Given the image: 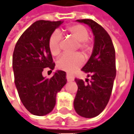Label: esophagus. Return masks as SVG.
<instances>
[{"instance_id": "esophagus-1", "label": "esophagus", "mask_w": 134, "mask_h": 134, "mask_svg": "<svg viewBox=\"0 0 134 134\" xmlns=\"http://www.w3.org/2000/svg\"><path fill=\"white\" fill-rule=\"evenodd\" d=\"M66 79H67L68 82H72V81H74V77L71 75H70L69 74H66Z\"/></svg>"}]
</instances>
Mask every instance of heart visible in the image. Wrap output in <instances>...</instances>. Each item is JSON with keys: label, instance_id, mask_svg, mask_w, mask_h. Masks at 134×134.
Wrapping results in <instances>:
<instances>
[{"label": "heart", "instance_id": "obj_1", "mask_svg": "<svg viewBox=\"0 0 134 134\" xmlns=\"http://www.w3.org/2000/svg\"><path fill=\"white\" fill-rule=\"evenodd\" d=\"M66 31L72 38L77 41L76 49H79L85 55H89L93 51V44L89 39V32L86 27L82 25L76 24L66 27ZM61 34L59 30L54 31L49 38V49L53 56H58L61 52L60 47ZM84 63V58L80 53H75L74 55H64L59 58L57 62L58 69L72 72L79 69Z\"/></svg>", "mask_w": 134, "mask_h": 134}]
</instances>
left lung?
I'll use <instances>...</instances> for the list:
<instances>
[{
	"label": "left lung",
	"instance_id": "8db88e82",
	"mask_svg": "<svg viewBox=\"0 0 134 134\" xmlns=\"http://www.w3.org/2000/svg\"><path fill=\"white\" fill-rule=\"evenodd\" d=\"M89 25L94 35V47L90 59L82 70L91 79H75L78 90L74 101L76 112L83 118H92L100 114L111 96L116 76L115 50L109 35L92 19H77Z\"/></svg>",
	"mask_w": 134,
	"mask_h": 134
}]
</instances>
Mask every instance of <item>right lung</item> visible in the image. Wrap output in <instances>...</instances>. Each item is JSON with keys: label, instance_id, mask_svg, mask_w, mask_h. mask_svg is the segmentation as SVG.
<instances>
[{"label": "right lung", "instance_id": "right-lung-1", "mask_svg": "<svg viewBox=\"0 0 134 134\" xmlns=\"http://www.w3.org/2000/svg\"><path fill=\"white\" fill-rule=\"evenodd\" d=\"M63 21L38 20L17 41L12 58L14 83L19 98L31 114L44 116L54 109L56 95L67 82L66 73L57 71L50 79L42 75L55 63L49 49V38Z\"/></svg>", "mask_w": 134, "mask_h": 134}]
</instances>
